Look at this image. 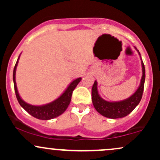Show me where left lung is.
<instances>
[{
    "label": "left lung",
    "mask_w": 160,
    "mask_h": 160,
    "mask_svg": "<svg viewBox=\"0 0 160 160\" xmlns=\"http://www.w3.org/2000/svg\"><path fill=\"white\" fill-rule=\"evenodd\" d=\"M141 57L139 51L135 47ZM141 67H142V77L140 82V85L135 92L129 98L120 102H108L100 96L98 92V82L95 80L92 88V101L97 111L104 117L111 119L122 118L129 114L136 108V106L141 102L144 91L145 80V68L144 62L141 59Z\"/></svg>",
    "instance_id": "obj_1"
}]
</instances>
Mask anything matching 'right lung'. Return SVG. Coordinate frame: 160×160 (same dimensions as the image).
<instances>
[{
    "instance_id": "1",
    "label": "right lung",
    "mask_w": 160,
    "mask_h": 160,
    "mask_svg": "<svg viewBox=\"0 0 160 160\" xmlns=\"http://www.w3.org/2000/svg\"><path fill=\"white\" fill-rule=\"evenodd\" d=\"M19 56L18 58L17 62H16L15 67L13 69V75H12V79H13L14 82V89H15V92L16 98H17L18 102L21 107H22L29 114L33 116L37 119L43 120H48L51 119L56 118L58 117L66 111L68 107L70 102L71 100V96H72V93L74 89L78 86V84L81 80V78H79L76 80H73L69 86H68L67 89L62 94L58 97V98L54 100L53 102L50 103L43 104V105H32V104H28L25 101H23L21 98L20 95L18 92L17 86H16V67L18 65V62H19Z\"/></svg>"
}]
</instances>
